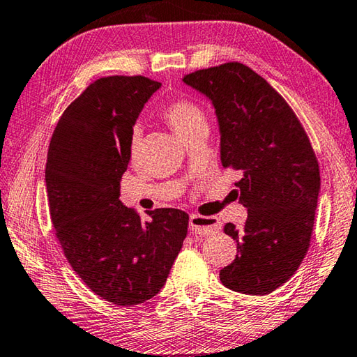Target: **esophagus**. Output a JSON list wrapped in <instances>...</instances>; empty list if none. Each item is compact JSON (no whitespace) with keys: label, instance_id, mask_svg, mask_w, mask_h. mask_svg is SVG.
<instances>
[{"label":"esophagus","instance_id":"34e87169","mask_svg":"<svg viewBox=\"0 0 357 357\" xmlns=\"http://www.w3.org/2000/svg\"><path fill=\"white\" fill-rule=\"evenodd\" d=\"M189 226L190 231L193 234L198 236H211L213 232H218L222 229V223L217 217H204V215H198V213H192L190 220H189Z\"/></svg>","mask_w":357,"mask_h":357}]
</instances>
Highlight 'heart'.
<instances>
[{
    "instance_id": "obj_1",
    "label": "heart",
    "mask_w": 357,
    "mask_h": 357,
    "mask_svg": "<svg viewBox=\"0 0 357 357\" xmlns=\"http://www.w3.org/2000/svg\"><path fill=\"white\" fill-rule=\"evenodd\" d=\"M164 116L168 121V125L173 128V131L176 132L179 137H183L184 134L190 132L192 129H195L198 126H207L204 112L201 111V107L192 100H178L172 102V105L165 109ZM140 142V131L139 129H134L131 137H129V154H131L132 158L139 153Z\"/></svg>"
}]
</instances>
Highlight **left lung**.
Listing matches in <instances>:
<instances>
[{
	"instance_id": "left-lung-1",
	"label": "left lung",
	"mask_w": 357,
	"mask_h": 357,
	"mask_svg": "<svg viewBox=\"0 0 357 357\" xmlns=\"http://www.w3.org/2000/svg\"><path fill=\"white\" fill-rule=\"evenodd\" d=\"M183 81L206 95L220 128V159L241 174L242 228L226 223L237 256L220 270L225 287L267 295L287 282L309 250L320 168L287 101L241 62L193 71Z\"/></svg>"
}]
</instances>
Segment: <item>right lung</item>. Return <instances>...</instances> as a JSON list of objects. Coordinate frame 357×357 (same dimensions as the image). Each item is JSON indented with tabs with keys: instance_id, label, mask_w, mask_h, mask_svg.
Listing matches in <instances>:
<instances>
[{
	"instance_id": "right-lung-1",
	"label": "right lung",
	"mask_w": 357,
	"mask_h": 357,
	"mask_svg": "<svg viewBox=\"0 0 357 357\" xmlns=\"http://www.w3.org/2000/svg\"><path fill=\"white\" fill-rule=\"evenodd\" d=\"M159 87L144 76L96 79L62 114L48 148L45 183L56 237L84 284L116 306L159 294L189 226V215L172 207L142 222L119 199L132 126Z\"/></svg>"
}]
</instances>
